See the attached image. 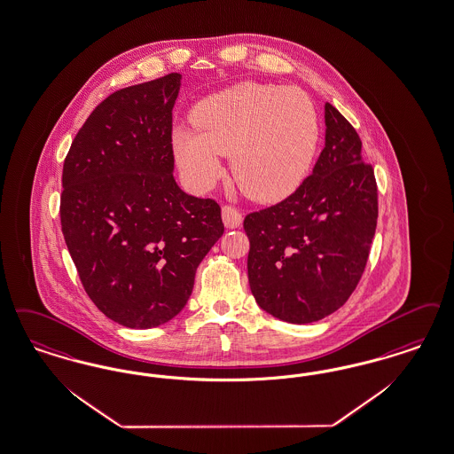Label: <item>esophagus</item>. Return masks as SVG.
Returning <instances> with one entry per match:
<instances>
[{"label": "esophagus", "instance_id": "34e87169", "mask_svg": "<svg viewBox=\"0 0 454 454\" xmlns=\"http://www.w3.org/2000/svg\"><path fill=\"white\" fill-rule=\"evenodd\" d=\"M221 216H223V223H224V226H226V228H230V230L241 226V223H243V216H241V213H239L238 209H235V207H231V206H223V209H221Z\"/></svg>", "mask_w": 454, "mask_h": 454}]
</instances>
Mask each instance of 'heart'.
<instances>
[{
    "mask_svg": "<svg viewBox=\"0 0 454 454\" xmlns=\"http://www.w3.org/2000/svg\"><path fill=\"white\" fill-rule=\"evenodd\" d=\"M319 114L299 88L243 82L209 98L196 111V127L181 125L172 145L187 182L206 191L218 181L223 155L231 153V172L256 200L294 192L314 160Z\"/></svg>",
    "mask_w": 454,
    "mask_h": 454,
    "instance_id": "heart-1",
    "label": "heart"
}]
</instances>
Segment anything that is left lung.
<instances>
[{"label":"left lung","mask_w":454,"mask_h":454,"mask_svg":"<svg viewBox=\"0 0 454 454\" xmlns=\"http://www.w3.org/2000/svg\"><path fill=\"white\" fill-rule=\"evenodd\" d=\"M326 142L287 200L250 213L248 280L273 317L308 325L341 308L362 278L379 218L377 182L362 140L326 103Z\"/></svg>","instance_id":"obj_1"}]
</instances>
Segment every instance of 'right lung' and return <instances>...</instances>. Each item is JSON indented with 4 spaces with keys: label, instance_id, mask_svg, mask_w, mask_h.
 <instances>
[{
    "label": "right lung",
    "instance_id": "right-lung-1",
    "mask_svg": "<svg viewBox=\"0 0 454 454\" xmlns=\"http://www.w3.org/2000/svg\"><path fill=\"white\" fill-rule=\"evenodd\" d=\"M181 74L113 92L64 160L60 223L84 291L121 326H160L187 304L221 207L174 179L172 109Z\"/></svg>",
    "mask_w": 454,
    "mask_h": 454
}]
</instances>
